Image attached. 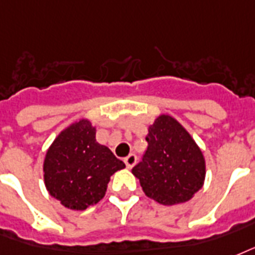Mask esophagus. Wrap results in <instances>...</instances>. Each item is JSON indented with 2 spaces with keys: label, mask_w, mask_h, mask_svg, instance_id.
<instances>
[{
  "label": "esophagus",
  "mask_w": 255,
  "mask_h": 255,
  "mask_svg": "<svg viewBox=\"0 0 255 255\" xmlns=\"http://www.w3.org/2000/svg\"><path fill=\"white\" fill-rule=\"evenodd\" d=\"M124 161H125L126 167H128V169H131V167L134 166V163H135V161H137V157H135V154H133V153H131V154L128 155V157H126V158L124 159Z\"/></svg>",
  "instance_id": "obj_1"
}]
</instances>
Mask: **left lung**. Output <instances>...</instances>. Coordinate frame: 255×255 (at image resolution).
<instances>
[{"label": "left lung", "mask_w": 255, "mask_h": 255, "mask_svg": "<svg viewBox=\"0 0 255 255\" xmlns=\"http://www.w3.org/2000/svg\"><path fill=\"white\" fill-rule=\"evenodd\" d=\"M145 155L131 173L149 198L173 206L190 201L202 189L206 163L190 133L169 114L149 125Z\"/></svg>", "instance_id": "obj_1"}]
</instances>
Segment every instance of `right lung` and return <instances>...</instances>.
<instances>
[{"label":"right lung","mask_w":255,"mask_h":255,"mask_svg":"<svg viewBox=\"0 0 255 255\" xmlns=\"http://www.w3.org/2000/svg\"><path fill=\"white\" fill-rule=\"evenodd\" d=\"M88 118L65 128L43 159V181L49 194L70 210H85L105 197L110 177L125 163L96 139Z\"/></svg>","instance_id":"1"}]
</instances>
